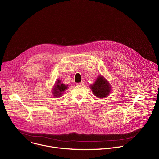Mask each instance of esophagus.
<instances>
[{"instance_id": "1", "label": "esophagus", "mask_w": 159, "mask_h": 159, "mask_svg": "<svg viewBox=\"0 0 159 159\" xmlns=\"http://www.w3.org/2000/svg\"><path fill=\"white\" fill-rule=\"evenodd\" d=\"M84 85V82H79V83H77V85H78V86H83Z\"/></svg>"}]
</instances>
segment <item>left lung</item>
<instances>
[{"mask_svg": "<svg viewBox=\"0 0 159 159\" xmlns=\"http://www.w3.org/2000/svg\"><path fill=\"white\" fill-rule=\"evenodd\" d=\"M90 88L93 94L99 98L107 97L112 90L111 84L102 75L97 77L95 82L90 85Z\"/></svg>", "mask_w": 159, "mask_h": 159, "instance_id": "left-lung-1", "label": "left lung"}]
</instances>
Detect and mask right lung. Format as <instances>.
Segmentation results:
<instances>
[{
	"label": "right lung",
	"instance_id": "add662e5",
	"mask_svg": "<svg viewBox=\"0 0 159 159\" xmlns=\"http://www.w3.org/2000/svg\"><path fill=\"white\" fill-rule=\"evenodd\" d=\"M68 89V85H65L62 82V80L59 79L56 82L54 87L52 89V92L54 97H61L62 96L64 91Z\"/></svg>",
	"mask_w": 159,
	"mask_h": 159
}]
</instances>
